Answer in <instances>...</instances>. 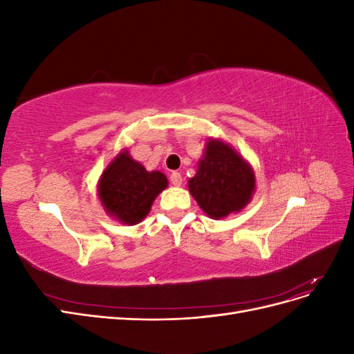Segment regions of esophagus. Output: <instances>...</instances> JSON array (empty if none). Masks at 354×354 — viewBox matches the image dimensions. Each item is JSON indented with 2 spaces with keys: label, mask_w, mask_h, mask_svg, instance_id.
<instances>
[{
  "label": "esophagus",
  "mask_w": 354,
  "mask_h": 354,
  "mask_svg": "<svg viewBox=\"0 0 354 354\" xmlns=\"http://www.w3.org/2000/svg\"><path fill=\"white\" fill-rule=\"evenodd\" d=\"M169 181H171V183H173L174 186H180L181 183H183V177H181L180 173H171Z\"/></svg>",
  "instance_id": "esophagus-1"
}]
</instances>
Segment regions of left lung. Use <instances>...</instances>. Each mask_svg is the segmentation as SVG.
Instances as JSON below:
<instances>
[{"label":"left lung","mask_w":354,"mask_h":354,"mask_svg":"<svg viewBox=\"0 0 354 354\" xmlns=\"http://www.w3.org/2000/svg\"><path fill=\"white\" fill-rule=\"evenodd\" d=\"M255 189L252 168L233 149L220 140H209L199 160L198 173L189 180V190L198 205L212 218L241 211Z\"/></svg>","instance_id":"obj_1"}]
</instances>
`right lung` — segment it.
Masks as SVG:
<instances>
[{
  "mask_svg": "<svg viewBox=\"0 0 354 354\" xmlns=\"http://www.w3.org/2000/svg\"><path fill=\"white\" fill-rule=\"evenodd\" d=\"M167 185L162 173H149L128 152H122L102 174L99 196L111 216L133 226L147 216L155 198Z\"/></svg>",
  "mask_w": 354,
  "mask_h": 354,
  "instance_id": "add662e5",
  "label": "right lung"
}]
</instances>
